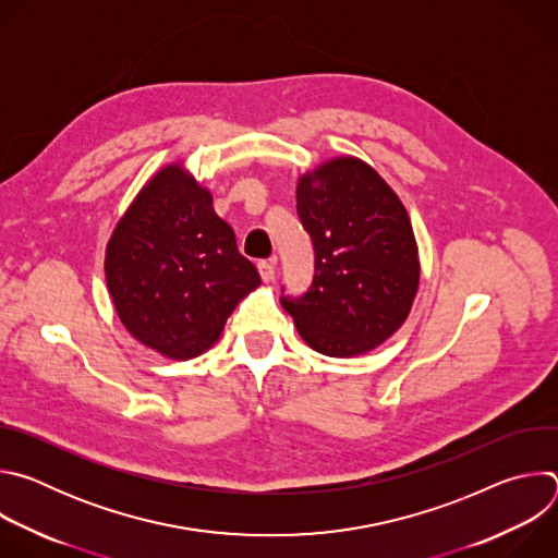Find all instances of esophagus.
I'll return each mask as SVG.
<instances>
[{
	"label": "esophagus",
	"mask_w": 558,
	"mask_h": 558,
	"mask_svg": "<svg viewBox=\"0 0 558 558\" xmlns=\"http://www.w3.org/2000/svg\"><path fill=\"white\" fill-rule=\"evenodd\" d=\"M258 271H260L265 282H271L276 278V263L274 260H260L258 263Z\"/></svg>",
	"instance_id": "obj_1"
}]
</instances>
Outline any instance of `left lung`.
<instances>
[{
    "instance_id": "obj_1",
    "label": "left lung",
    "mask_w": 558,
    "mask_h": 558,
    "mask_svg": "<svg viewBox=\"0 0 558 558\" xmlns=\"http://www.w3.org/2000/svg\"><path fill=\"white\" fill-rule=\"evenodd\" d=\"M295 194L315 274L302 298L280 302L317 353H368L404 325L417 293L411 218L388 183L355 156L306 172Z\"/></svg>"
}]
</instances>
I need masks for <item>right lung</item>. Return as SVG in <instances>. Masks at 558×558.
<instances>
[{"instance_id": "right-lung-1", "label": "right lung", "mask_w": 558, "mask_h": 558, "mask_svg": "<svg viewBox=\"0 0 558 558\" xmlns=\"http://www.w3.org/2000/svg\"><path fill=\"white\" fill-rule=\"evenodd\" d=\"M106 282L123 327L141 344L190 360L220 338L260 276L216 216L209 190L172 163L145 183L117 222Z\"/></svg>"}]
</instances>
